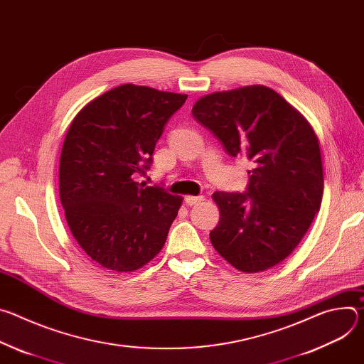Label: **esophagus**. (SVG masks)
I'll return each instance as SVG.
<instances>
[{"instance_id":"obj_1","label":"esophagus","mask_w":364,"mask_h":364,"mask_svg":"<svg viewBox=\"0 0 364 364\" xmlns=\"http://www.w3.org/2000/svg\"><path fill=\"white\" fill-rule=\"evenodd\" d=\"M184 201L188 204V205H194V204H200L204 201V197L203 196H187L184 198Z\"/></svg>"}]
</instances>
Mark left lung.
I'll return each mask as SVG.
<instances>
[{"mask_svg": "<svg viewBox=\"0 0 364 364\" xmlns=\"http://www.w3.org/2000/svg\"><path fill=\"white\" fill-rule=\"evenodd\" d=\"M193 118L225 151L253 163L243 193L216 191L220 220L210 240L242 272L282 262L320 210L324 177L318 138L275 90L253 85L200 97Z\"/></svg>", "mask_w": 364, "mask_h": 364, "instance_id": "8db88e82", "label": "left lung"}]
</instances>
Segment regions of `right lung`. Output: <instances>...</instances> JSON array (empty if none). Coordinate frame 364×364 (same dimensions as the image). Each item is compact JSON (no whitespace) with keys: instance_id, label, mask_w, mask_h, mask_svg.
<instances>
[{"instance_id":"add662e5","label":"right lung","mask_w":364,"mask_h":364,"mask_svg":"<svg viewBox=\"0 0 364 364\" xmlns=\"http://www.w3.org/2000/svg\"><path fill=\"white\" fill-rule=\"evenodd\" d=\"M187 95L122 85L75 117L59 170L60 201L72 235L87 256L115 272H132L163 249L183 198L136 183L155 144Z\"/></svg>"}]
</instances>
